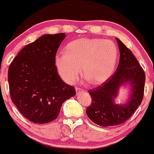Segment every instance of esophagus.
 Listing matches in <instances>:
<instances>
[{
	"mask_svg": "<svg viewBox=\"0 0 154 154\" xmlns=\"http://www.w3.org/2000/svg\"><path fill=\"white\" fill-rule=\"evenodd\" d=\"M75 91H76L77 93H79V92H84V90H83V89H82V88H81L75 87Z\"/></svg>",
	"mask_w": 154,
	"mask_h": 154,
	"instance_id": "1",
	"label": "esophagus"
}]
</instances>
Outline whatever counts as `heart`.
<instances>
[{
    "instance_id": "1",
    "label": "heart",
    "mask_w": 154,
    "mask_h": 154,
    "mask_svg": "<svg viewBox=\"0 0 154 154\" xmlns=\"http://www.w3.org/2000/svg\"><path fill=\"white\" fill-rule=\"evenodd\" d=\"M117 57V48L112 41L80 38L67 44L64 52L57 54L54 62L60 75L67 83H75L82 71L84 81L97 85L112 74Z\"/></svg>"
}]
</instances>
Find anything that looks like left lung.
I'll list each match as a JSON object with an SVG mask.
<instances>
[{
    "label": "left lung",
    "mask_w": 154,
    "mask_h": 154,
    "mask_svg": "<svg viewBox=\"0 0 154 154\" xmlns=\"http://www.w3.org/2000/svg\"><path fill=\"white\" fill-rule=\"evenodd\" d=\"M121 55L116 71L102 85L88 90L92 102L86 109L91 121L100 126H114L127 121L142 102L144 92L145 73L131 50L119 38ZM129 82L132 85L129 102L124 105H116L114 98L119 86Z\"/></svg>",
    "instance_id": "left-lung-1"
}]
</instances>
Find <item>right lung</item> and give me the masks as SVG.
I'll use <instances>...</instances> for the list:
<instances>
[{"instance_id": "add662e5", "label": "right lung", "mask_w": 154, "mask_h": 154, "mask_svg": "<svg viewBox=\"0 0 154 154\" xmlns=\"http://www.w3.org/2000/svg\"><path fill=\"white\" fill-rule=\"evenodd\" d=\"M64 33L45 34L26 45L8 69L10 97L23 116L34 123L55 120L66 100L75 94L57 73L54 60Z\"/></svg>"}]
</instances>
